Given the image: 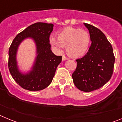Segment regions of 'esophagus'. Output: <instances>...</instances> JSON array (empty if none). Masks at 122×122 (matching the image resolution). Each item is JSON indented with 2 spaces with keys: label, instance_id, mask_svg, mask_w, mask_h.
Returning <instances> with one entry per match:
<instances>
[{
  "label": "esophagus",
  "instance_id": "1",
  "mask_svg": "<svg viewBox=\"0 0 122 122\" xmlns=\"http://www.w3.org/2000/svg\"><path fill=\"white\" fill-rule=\"evenodd\" d=\"M68 58L66 57L65 56H63V57H62V60H63V61H64V60H68Z\"/></svg>",
  "mask_w": 122,
  "mask_h": 122
}]
</instances>
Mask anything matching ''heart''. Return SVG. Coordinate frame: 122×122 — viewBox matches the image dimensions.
<instances>
[{
  "instance_id": "1",
  "label": "heart",
  "mask_w": 122,
  "mask_h": 122,
  "mask_svg": "<svg viewBox=\"0 0 122 122\" xmlns=\"http://www.w3.org/2000/svg\"><path fill=\"white\" fill-rule=\"evenodd\" d=\"M49 43L58 52H62L65 47L69 56L79 57L84 55L89 49L90 36L84 29L66 27L58 33L57 38L51 36Z\"/></svg>"
}]
</instances>
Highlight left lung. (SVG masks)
<instances>
[{
    "label": "left lung",
    "instance_id": "1",
    "mask_svg": "<svg viewBox=\"0 0 122 122\" xmlns=\"http://www.w3.org/2000/svg\"><path fill=\"white\" fill-rule=\"evenodd\" d=\"M84 24L89 30L91 46L87 54L76 60L77 67L72 77L79 90L90 92L102 87L111 79L115 57L112 45L104 33L92 25Z\"/></svg>",
    "mask_w": 122,
    "mask_h": 122
}]
</instances>
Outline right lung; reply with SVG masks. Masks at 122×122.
Listing matches in <instances>:
<instances>
[{
  "label": "right lung",
  "mask_w": 122,
  "mask_h": 122,
  "mask_svg": "<svg viewBox=\"0 0 122 122\" xmlns=\"http://www.w3.org/2000/svg\"><path fill=\"white\" fill-rule=\"evenodd\" d=\"M52 24L36 22L30 25L15 38L8 51V68L14 80L25 90L38 91L49 86L62 56L52 52L49 36ZM27 38L32 39L36 46V57L30 71L22 73L19 68L16 56L19 45Z\"/></svg>",
  "instance_id": "1"
}]
</instances>
